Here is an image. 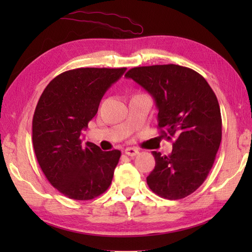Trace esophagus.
<instances>
[{
    "instance_id": "esophagus-1",
    "label": "esophagus",
    "mask_w": 252,
    "mask_h": 252,
    "mask_svg": "<svg viewBox=\"0 0 252 252\" xmlns=\"http://www.w3.org/2000/svg\"><path fill=\"white\" fill-rule=\"evenodd\" d=\"M125 154L127 155V156L130 157H134L138 154V151L136 148H133V147H127L125 149Z\"/></svg>"
}]
</instances>
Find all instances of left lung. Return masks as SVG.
<instances>
[{"label":"left lung","instance_id":"1","mask_svg":"<svg viewBox=\"0 0 252 252\" xmlns=\"http://www.w3.org/2000/svg\"><path fill=\"white\" fill-rule=\"evenodd\" d=\"M126 77L156 101L160 137L174 140L168 156L153 152L149 189L170 200L190 195L207 179L220 147L222 118L215 92L201 74L173 63L134 67Z\"/></svg>","mask_w":252,"mask_h":252}]
</instances>
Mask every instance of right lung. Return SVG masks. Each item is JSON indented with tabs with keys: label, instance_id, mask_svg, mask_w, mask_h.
<instances>
[{
	"label": "right lung",
	"instance_id": "right-lung-1",
	"mask_svg": "<svg viewBox=\"0 0 252 252\" xmlns=\"http://www.w3.org/2000/svg\"><path fill=\"white\" fill-rule=\"evenodd\" d=\"M126 68H78L58 74L40 96L32 119L35 157L47 181L68 198L91 200L111 184L121 152L82 143L100 99Z\"/></svg>",
	"mask_w": 252,
	"mask_h": 252
}]
</instances>
